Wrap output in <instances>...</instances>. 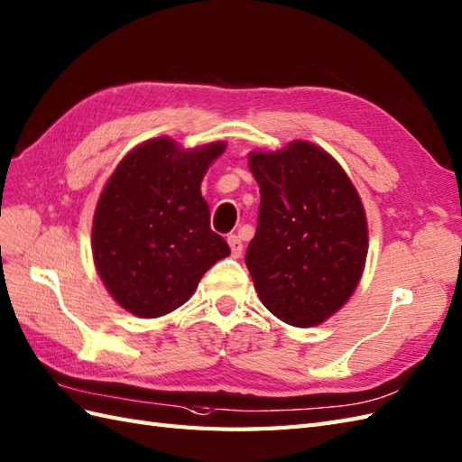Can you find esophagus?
<instances>
[{
	"mask_svg": "<svg viewBox=\"0 0 462 462\" xmlns=\"http://www.w3.org/2000/svg\"><path fill=\"white\" fill-rule=\"evenodd\" d=\"M228 245H230V250H232V257L238 259V257L242 255V250H244L242 240H240L236 234H234V236H228Z\"/></svg>",
	"mask_w": 462,
	"mask_h": 462,
	"instance_id": "1",
	"label": "esophagus"
}]
</instances>
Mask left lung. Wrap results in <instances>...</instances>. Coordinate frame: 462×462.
<instances>
[{"label":"left lung","mask_w":462,"mask_h":462,"mask_svg":"<svg viewBox=\"0 0 462 462\" xmlns=\"http://www.w3.org/2000/svg\"><path fill=\"white\" fill-rule=\"evenodd\" d=\"M262 193L245 265L265 309L294 328L332 318L357 289L369 228L357 189L329 153L306 140L254 150Z\"/></svg>","instance_id":"left-lung-1"}]
</instances>
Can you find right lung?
Here are the masks:
<instances>
[{
    "label": "right lung",
    "mask_w": 462,
    "mask_h": 462,
    "mask_svg": "<svg viewBox=\"0 0 462 462\" xmlns=\"http://www.w3.org/2000/svg\"><path fill=\"white\" fill-rule=\"evenodd\" d=\"M226 142L183 148L170 136L142 142L118 162L91 226L96 269L113 300L138 318L180 309L199 281L230 255L210 230L200 181Z\"/></svg>",
    "instance_id": "add662e5"
}]
</instances>
